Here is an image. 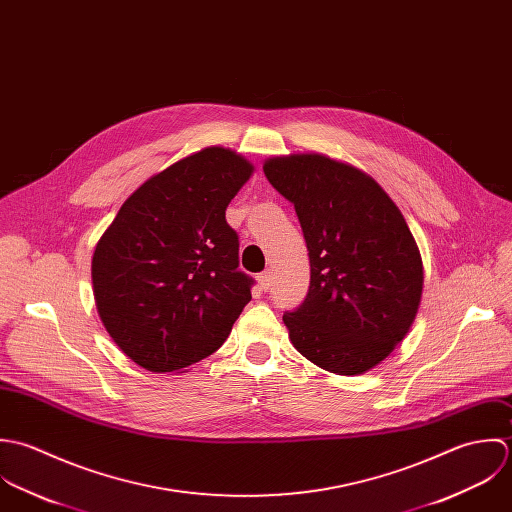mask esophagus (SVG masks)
<instances>
[{
  "instance_id": "obj_1",
  "label": "esophagus",
  "mask_w": 512,
  "mask_h": 512,
  "mask_svg": "<svg viewBox=\"0 0 512 512\" xmlns=\"http://www.w3.org/2000/svg\"><path fill=\"white\" fill-rule=\"evenodd\" d=\"M257 281H259V285H261L263 291H269L271 285H273V271H271V269L263 271V273L257 277Z\"/></svg>"
}]
</instances>
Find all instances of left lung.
<instances>
[{
	"label": "left lung",
	"mask_w": 512,
	"mask_h": 512,
	"mask_svg": "<svg viewBox=\"0 0 512 512\" xmlns=\"http://www.w3.org/2000/svg\"><path fill=\"white\" fill-rule=\"evenodd\" d=\"M263 172L307 241V299L283 316L293 346L338 376L372 370L406 338L423 293L402 211L366 172L324 154L273 156Z\"/></svg>",
	"instance_id": "1"
}]
</instances>
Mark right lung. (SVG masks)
<instances>
[{"instance_id": "right-lung-1", "label": "right lung", "mask_w": 512, "mask_h": 512, "mask_svg": "<svg viewBox=\"0 0 512 512\" xmlns=\"http://www.w3.org/2000/svg\"><path fill=\"white\" fill-rule=\"evenodd\" d=\"M255 166L207 146L148 178L93 253V293L114 344L148 372H180L213 354L251 301L225 209Z\"/></svg>"}]
</instances>
